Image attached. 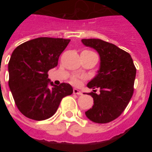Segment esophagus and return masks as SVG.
Instances as JSON below:
<instances>
[{"instance_id": "esophagus-1", "label": "esophagus", "mask_w": 152, "mask_h": 152, "mask_svg": "<svg viewBox=\"0 0 152 152\" xmlns=\"http://www.w3.org/2000/svg\"><path fill=\"white\" fill-rule=\"evenodd\" d=\"M73 94H77V95H81V94H82V93L80 92L79 89H73Z\"/></svg>"}]
</instances>
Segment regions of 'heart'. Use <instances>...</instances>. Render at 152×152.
Wrapping results in <instances>:
<instances>
[{
  "instance_id": "obj_1",
  "label": "heart",
  "mask_w": 152,
  "mask_h": 152,
  "mask_svg": "<svg viewBox=\"0 0 152 152\" xmlns=\"http://www.w3.org/2000/svg\"><path fill=\"white\" fill-rule=\"evenodd\" d=\"M71 81L74 85H79L80 81H81V77H79V76H74L72 78Z\"/></svg>"
}]
</instances>
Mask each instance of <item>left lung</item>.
<instances>
[{
  "label": "left lung",
  "mask_w": 152,
  "mask_h": 152,
  "mask_svg": "<svg viewBox=\"0 0 152 152\" xmlns=\"http://www.w3.org/2000/svg\"><path fill=\"white\" fill-rule=\"evenodd\" d=\"M82 43L97 50L101 60L98 75L87 85L94 89L89 93L94 105L86 112V116L95 123H109L122 114L130 101L136 67L130 54L113 44L100 39H82Z\"/></svg>",
  "instance_id": "8db88e82"
}]
</instances>
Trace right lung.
<instances>
[{"instance_id": "add662e5", "label": "right lung", "mask_w": 152, "mask_h": 152, "mask_svg": "<svg viewBox=\"0 0 152 152\" xmlns=\"http://www.w3.org/2000/svg\"><path fill=\"white\" fill-rule=\"evenodd\" d=\"M69 42L63 38H36L21 44L12 53L9 86L17 107L26 117L34 121L51 117L62 99L73 93L69 84L54 86L48 79V72L58 65Z\"/></svg>"}]
</instances>
